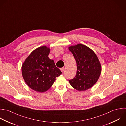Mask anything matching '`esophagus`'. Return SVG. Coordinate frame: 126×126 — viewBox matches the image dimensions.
Segmentation results:
<instances>
[{
    "instance_id": "obj_1",
    "label": "esophagus",
    "mask_w": 126,
    "mask_h": 126,
    "mask_svg": "<svg viewBox=\"0 0 126 126\" xmlns=\"http://www.w3.org/2000/svg\"><path fill=\"white\" fill-rule=\"evenodd\" d=\"M60 70H61V71L62 72H63V71H64V67H62V68H60Z\"/></svg>"
}]
</instances>
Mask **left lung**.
Here are the masks:
<instances>
[{
  "label": "left lung",
  "instance_id": "left-lung-1",
  "mask_svg": "<svg viewBox=\"0 0 126 126\" xmlns=\"http://www.w3.org/2000/svg\"><path fill=\"white\" fill-rule=\"evenodd\" d=\"M75 59L77 71L74 78L69 80L71 86L79 91H86L97 81L101 67L94 52L87 46L78 44L68 48Z\"/></svg>",
  "mask_w": 126,
  "mask_h": 126
}]
</instances>
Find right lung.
<instances>
[{"instance_id":"obj_1","label":"right lung","mask_w":126,"mask_h":126,"mask_svg":"<svg viewBox=\"0 0 126 126\" xmlns=\"http://www.w3.org/2000/svg\"><path fill=\"white\" fill-rule=\"evenodd\" d=\"M50 49L42 46L34 50L22 66L23 78L28 86L38 92L49 89L62 72L48 55Z\"/></svg>"}]
</instances>
